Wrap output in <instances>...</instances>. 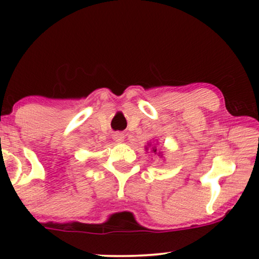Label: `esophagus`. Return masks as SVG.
<instances>
[{
  "label": "esophagus",
  "instance_id": "34e87169",
  "mask_svg": "<svg viewBox=\"0 0 259 259\" xmlns=\"http://www.w3.org/2000/svg\"><path fill=\"white\" fill-rule=\"evenodd\" d=\"M114 140H115V141H122V140H123V134L120 133V132L115 133V134H114Z\"/></svg>",
  "mask_w": 259,
  "mask_h": 259
}]
</instances>
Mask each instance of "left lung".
<instances>
[{"label": "left lung", "mask_w": 259, "mask_h": 259, "mask_svg": "<svg viewBox=\"0 0 259 259\" xmlns=\"http://www.w3.org/2000/svg\"><path fill=\"white\" fill-rule=\"evenodd\" d=\"M154 147H155V146H154ZM154 147L152 148V150H153V152H154V153H155V152H157V148H154Z\"/></svg>", "instance_id": "1"}]
</instances>
